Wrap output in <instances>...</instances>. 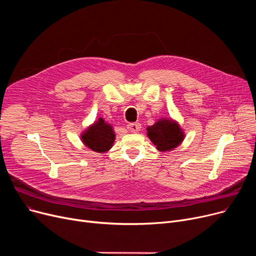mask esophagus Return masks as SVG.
I'll return each instance as SVG.
<instances>
[{"label": "esophagus", "instance_id": "obj_1", "mask_svg": "<svg viewBox=\"0 0 256 256\" xmlns=\"http://www.w3.org/2000/svg\"><path fill=\"white\" fill-rule=\"evenodd\" d=\"M128 130L130 132H139L141 130V124H139V122L130 124H128Z\"/></svg>", "mask_w": 256, "mask_h": 256}]
</instances>
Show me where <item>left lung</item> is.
<instances>
[{
  "label": "left lung",
  "mask_w": 256,
  "mask_h": 256,
  "mask_svg": "<svg viewBox=\"0 0 256 256\" xmlns=\"http://www.w3.org/2000/svg\"><path fill=\"white\" fill-rule=\"evenodd\" d=\"M147 136L160 152H169L178 147L184 135L180 126L172 119H160L147 128Z\"/></svg>",
  "instance_id": "8db88e82"
}]
</instances>
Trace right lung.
<instances>
[{
    "label": "right lung",
    "mask_w": 256,
    "mask_h": 256,
    "mask_svg": "<svg viewBox=\"0 0 256 256\" xmlns=\"http://www.w3.org/2000/svg\"><path fill=\"white\" fill-rule=\"evenodd\" d=\"M80 138L88 148L102 154L108 152L113 146L115 134L109 124H106L102 118H98L80 135Z\"/></svg>",
    "instance_id": "add662e5"
}]
</instances>
